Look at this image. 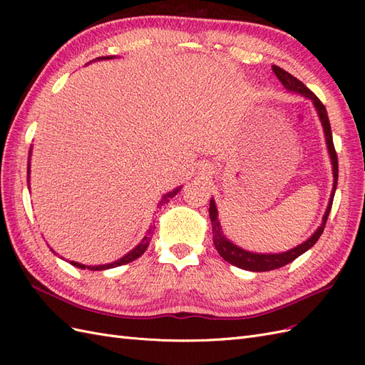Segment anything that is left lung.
I'll use <instances>...</instances> for the list:
<instances>
[{"label": "left lung", "mask_w": 365, "mask_h": 365, "mask_svg": "<svg viewBox=\"0 0 365 365\" xmlns=\"http://www.w3.org/2000/svg\"><path fill=\"white\" fill-rule=\"evenodd\" d=\"M272 71L274 74L277 76V79L282 82V85L286 88V90L291 93H297L306 98L311 101L317 109V114L319 117V121H322V126L324 130V137H326V145H327V152L330 155V163H332V172H334V187H332V193H330L329 197V204L326 208V213L323 216L322 225L317 228L315 233L306 239L303 244L297 245L292 250H288L284 252H275V254H262V252H252V251H247L244 248L237 247L236 244H233L230 239L225 237V235L222 233V227L219 224V217H217V208H216V202L212 197L210 200V220H212V230H213V244L216 247V251L219 252V256L222 257L225 262L235 264V267L245 269V271H254V272H262V271H271V269H277L284 267V264L291 263L292 260H295L298 256H302L303 252H306L307 250H311L315 242L319 239V236L323 235L324 231V225L327 216L330 213V208H332V202H334V196H335V190H336V184H338V158H336V152H335V146H334V138H332V129H330V123H329V117H327V111L324 105L319 102V98L309 90V88L294 77L292 74H289L288 71H284L283 68L277 67V65H272Z\"/></svg>", "instance_id": "obj_1"}]
</instances>
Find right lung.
I'll return each instance as SVG.
<instances>
[{
	"mask_svg": "<svg viewBox=\"0 0 365 365\" xmlns=\"http://www.w3.org/2000/svg\"><path fill=\"white\" fill-rule=\"evenodd\" d=\"M103 59H113V56H102V58H97V59H94V61H103ZM30 157H31V148H30V152H29V164H27V181L30 182ZM181 190V187H176V189H173L172 192H169V193H165L163 197H161V201L158 202V207H161V205H164V204H168L169 202V200L170 197H173L176 193H178ZM152 236H153V231H152V228H149L148 230V235L143 237V240L140 242V244L134 248V250H130L128 254H125L123 257L121 259H118V260H115V262H113V263H106V264H96V267H93V264H83V263H77V262H70L71 264H74L76 268H81V269H90V271H102V269H109V268H115V267H120V264H126V263H129V262H132V260H135V259H138L143 252H145L146 250H148V247H149V242H150V239H152ZM51 250V248H50ZM53 251V250H51ZM54 252V251H53ZM56 254V252H54Z\"/></svg>",
	"mask_w": 365,
	"mask_h": 365,
	"instance_id": "obj_1",
	"label": "right lung"
}]
</instances>
